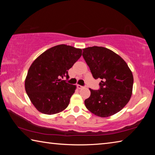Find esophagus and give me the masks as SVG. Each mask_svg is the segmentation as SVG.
Here are the masks:
<instances>
[{
    "mask_svg": "<svg viewBox=\"0 0 155 155\" xmlns=\"http://www.w3.org/2000/svg\"><path fill=\"white\" fill-rule=\"evenodd\" d=\"M77 87H78V89H79V90H81V89L84 88L83 86H81V85H77Z\"/></svg>",
    "mask_w": 155,
    "mask_h": 155,
    "instance_id": "obj_1",
    "label": "esophagus"
}]
</instances>
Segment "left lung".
<instances>
[{
    "instance_id": "1",
    "label": "left lung",
    "mask_w": 155,
    "mask_h": 155,
    "mask_svg": "<svg viewBox=\"0 0 155 155\" xmlns=\"http://www.w3.org/2000/svg\"><path fill=\"white\" fill-rule=\"evenodd\" d=\"M83 51V57L93 77L102 80L98 90L90 89L91 95L85 101L86 108L101 117L117 114L132 95V72L121 57L108 48L92 46Z\"/></svg>"
}]
</instances>
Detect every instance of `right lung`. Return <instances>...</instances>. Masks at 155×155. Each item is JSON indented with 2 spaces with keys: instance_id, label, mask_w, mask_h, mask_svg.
<instances>
[{
  "instance_id": "right-lung-1",
  "label": "right lung",
  "mask_w": 155,
  "mask_h": 155,
  "mask_svg": "<svg viewBox=\"0 0 155 155\" xmlns=\"http://www.w3.org/2000/svg\"><path fill=\"white\" fill-rule=\"evenodd\" d=\"M82 54V50L60 44L41 54L28 69L25 90L38 111L47 115L58 114L67 108L76 85L68 79V70Z\"/></svg>"
}]
</instances>
